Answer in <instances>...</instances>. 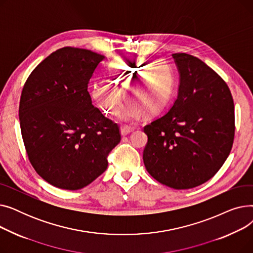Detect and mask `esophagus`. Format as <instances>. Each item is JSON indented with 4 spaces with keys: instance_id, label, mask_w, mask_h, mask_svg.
I'll return each mask as SVG.
<instances>
[{
    "instance_id": "esophagus-1",
    "label": "esophagus",
    "mask_w": 253,
    "mask_h": 253,
    "mask_svg": "<svg viewBox=\"0 0 253 253\" xmlns=\"http://www.w3.org/2000/svg\"><path fill=\"white\" fill-rule=\"evenodd\" d=\"M132 131H133V128H130L127 126H122L121 128H120V132H121L122 136H126V135L130 134Z\"/></svg>"
}]
</instances>
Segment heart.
I'll return each instance as SVG.
<instances>
[{
	"label": "heart",
	"mask_w": 253,
	"mask_h": 253,
	"mask_svg": "<svg viewBox=\"0 0 253 253\" xmlns=\"http://www.w3.org/2000/svg\"><path fill=\"white\" fill-rule=\"evenodd\" d=\"M110 81L97 80L90 86L92 100L99 109L115 115L124 93L130 100L118 113L120 121L135 123L142 113L156 116L169 104L175 88V74L164 59H120L109 66Z\"/></svg>",
	"instance_id": "heart-1"
}]
</instances>
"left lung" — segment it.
I'll return each mask as SVG.
<instances>
[{
	"mask_svg": "<svg viewBox=\"0 0 253 253\" xmlns=\"http://www.w3.org/2000/svg\"><path fill=\"white\" fill-rule=\"evenodd\" d=\"M179 74L177 98L170 110L144 127L143 163L159 182L175 190L198 187L230 155L235 113L223 80L199 58L172 54Z\"/></svg>",
	"mask_w": 253,
	"mask_h": 253,
	"instance_id": "left-lung-1",
	"label": "left lung"
}]
</instances>
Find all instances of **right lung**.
I'll use <instances>...</instances> for the list:
<instances>
[{
	"label": "right lung",
	"mask_w": 253,
	"mask_h": 253,
	"mask_svg": "<svg viewBox=\"0 0 253 253\" xmlns=\"http://www.w3.org/2000/svg\"><path fill=\"white\" fill-rule=\"evenodd\" d=\"M105 56L64 47L32 72L19 104L21 135L37 173L56 188L76 191L108 168L121 140L119 127L92 104L88 84Z\"/></svg>",
	"instance_id": "right-lung-1"
}]
</instances>
